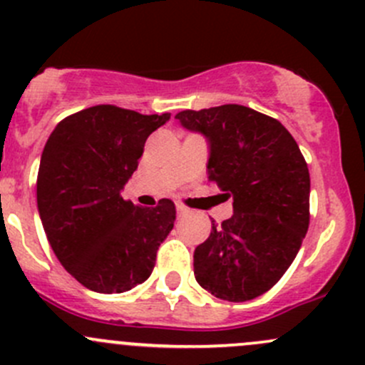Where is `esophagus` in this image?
<instances>
[{"mask_svg":"<svg viewBox=\"0 0 365 365\" xmlns=\"http://www.w3.org/2000/svg\"><path fill=\"white\" fill-rule=\"evenodd\" d=\"M176 212H178L180 217H182V215H187V213H189L190 210L187 208L185 205H182V202H176Z\"/></svg>","mask_w":365,"mask_h":365,"instance_id":"obj_1","label":"esophagus"}]
</instances>
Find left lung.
Here are the masks:
<instances>
[{
	"mask_svg": "<svg viewBox=\"0 0 365 365\" xmlns=\"http://www.w3.org/2000/svg\"><path fill=\"white\" fill-rule=\"evenodd\" d=\"M176 118L208 138V178L234 208L195 248V279L224 301L259 297L285 274L308 232V164L282 122L248 106L183 110Z\"/></svg>",
	"mask_w": 365,
	"mask_h": 365,
	"instance_id": "8db88e82",
	"label": "left lung"
}]
</instances>
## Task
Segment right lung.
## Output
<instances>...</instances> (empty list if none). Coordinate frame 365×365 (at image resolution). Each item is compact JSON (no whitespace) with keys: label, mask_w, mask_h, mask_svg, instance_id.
Wrapping results in <instances>:
<instances>
[{"label":"right lung","mask_w":365,"mask_h":365,"mask_svg":"<svg viewBox=\"0 0 365 365\" xmlns=\"http://www.w3.org/2000/svg\"><path fill=\"white\" fill-rule=\"evenodd\" d=\"M168 120L170 113L98 105L63 118L45 143L36 180L41 224L64 269L94 292L143 283L175 225L171 199L143 208L120 195L147 138Z\"/></svg>","instance_id":"add662e5"}]
</instances>
